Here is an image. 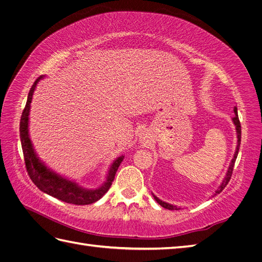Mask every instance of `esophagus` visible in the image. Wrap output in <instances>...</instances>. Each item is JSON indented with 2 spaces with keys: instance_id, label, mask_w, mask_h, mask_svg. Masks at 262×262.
<instances>
[{
  "instance_id": "esophagus-1",
  "label": "esophagus",
  "mask_w": 262,
  "mask_h": 262,
  "mask_svg": "<svg viewBox=\"0 0 262 262\" xmlns=\"http://www.w3.org/2000/svg\"><path fill=\"white\" fill-rule=\"evenodd\" d=\"M148 134L147 133H142V135L139 136V141H141L142 144H147L148 143Z\"/></svg>"
}]
</instances>
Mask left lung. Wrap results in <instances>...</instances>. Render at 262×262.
Wrapping results in <instances>:
<instances>
[{
	"mask_svg": "<svg viewBox=\"0 0 262 262\" xmlns=\"http://www.w3.org/2000/svg\"><path fill=\"white\" fill-rule=\"evenodd\" d=\"M232 121H233V124H234V126H235L236 138H238V141H236V147H235V151H234L233 159L231 160V163H230V165H229L228 172H227V174H226V178L223 179L221 185L219 186V188L215 191L214 195H216V194H219V193H221L223 188L226 187L227 184L229 183V181H230V179H231V175H232V171H233V166H234V163H235V160H236V156H238V153H239L240 143H241V125H240V120H239V117H238V111H236V107H234V117L232 118ZM153 196H154V199L156 200V202L159 203L161 206H163V208H165V209H167V210H180V208H178V206H176V205H173V204H169V203L164 202V201L160 200L156 195H154V194H153Z\"/></svg>",
	"mask_w": 262,
	"mask_h": 262,
	"instance_id": "obj_1",
	"label": "left lung"
}]
</instances>
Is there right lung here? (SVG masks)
<instances>
[{"instance_id": "right-lung-1", "label": "right lung", "mask_w": 262, "mask_h": 262, "mask_svg": "<svg viewBox=\"0 0 262 262\" xmlns=\"http://www.w3.org/2000/svg\"><path fill=\"white\" fill-rule=\"evenodd\" d=\"M41 79H43V77L41 76L36 79L32 84L31 89H30L27 105L24 107L20 120V138L28 174L39 190L53 198L61 200L66 203H71L76 205H86L95 203L96 201H98L105 195V193H107L109 187L112 186L115 175H116L120 163L124 160V156L121 155L117 157L116 160H114L107 172L106 181L97 188L83 187L79 185L77 182L67 179L64 176L52 171L51 168H49L39 159L29 134V115L30 109H31L32 97L36 84H38Z\"/></svg>"}]
</instances>
